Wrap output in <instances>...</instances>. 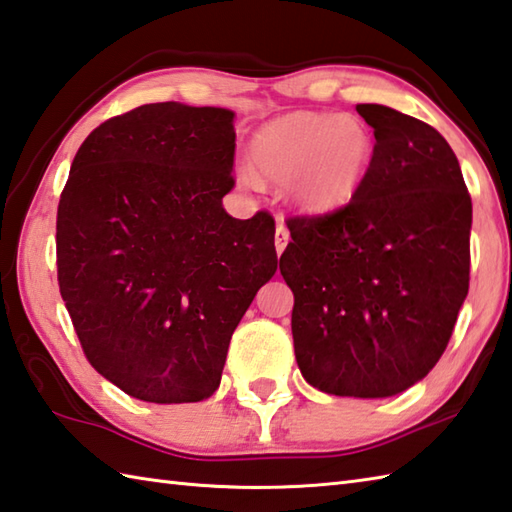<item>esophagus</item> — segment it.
<instances>
[{
  "instance_id": "obj_1",
  "label": "esophagus",
  "mask_w": 512,
  "mask_h": 512,
  "mask_svg": "<svg viewBox=\"0 0 512 512\" xmlns=\"http://www.w3.org/2000/svg\"><path fill=\"white\" fill-rule=\"evenodd\" d=\"M287 243H289V229L285 227V223H283V221H278L276 236H274V245H276V254H278V256L285 252Z\"/></svg>"
}]
</instances>
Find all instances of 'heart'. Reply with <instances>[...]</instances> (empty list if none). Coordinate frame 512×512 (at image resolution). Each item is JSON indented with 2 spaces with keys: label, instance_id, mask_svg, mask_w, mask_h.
I'll list each match as a JSON object with an SVG mask.
<instances>
[{
  "label": "heart",
  "instance_id": "heart-1",
  "mask_svg": "<svg viewBox=\"0 0 512 512\" xmlns=\"http://www.w3.org/2000/svg\"><path fill=\"white\" fill-rule=\"evenodd\" d=\"M375 141L367 125L349 114L291 112L265 123L249 145L252 168L283 185L287 201L307 214H329L349 205L371 170ZM249 168L238 172L256 185Z\"/></svg>",
  "mask_w": 512,
  "mask_h": 512
}]
</instances>
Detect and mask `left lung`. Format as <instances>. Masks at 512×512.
Instances as JSON below:
<instances>
[{
    "instance_id": "1",
    "label": "left lung",
    "mask_w": 512,
    "mask_h": 512,
    "mask_svg": "<svg viewBox=\"0 0 512 512\" xmlns=\"http://www.w3.org/2000/svg\"><path fill=\"white\" fill-rule=\"evenodd\" d=\"M375 154L360 192L325 216L289 218L280 274L294 291L302 378L342 398H391L426 378L468 294L473 205L440 132L360 103Z\"/></svg>"
}]
</instances>
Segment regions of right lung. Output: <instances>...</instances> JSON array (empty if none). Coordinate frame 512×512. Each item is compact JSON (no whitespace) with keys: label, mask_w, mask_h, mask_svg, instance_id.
<instances>
[{"label":"right lung","mask_w":512,"mask_h":512,"mask_svg":"<svg viewBox=\"0 0 512 512\" xmlns=\"http://www.w3.org/2000/svg\"><path fill=\"white\" fill-rule=\"evenodd\" d=\"M234 117L165 101L108 119L61 192V298L92 367L143 402L210 398L234 329L278 269L274 218L223 210Z\"/></svg>","instance_id":"obj_1"}]
</instances>
